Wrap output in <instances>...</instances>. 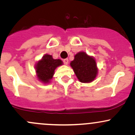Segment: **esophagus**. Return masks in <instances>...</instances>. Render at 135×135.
Masks as SVG:
<instances>
[{
  "mask_svg": "<svg viewBox=\"0 0 135 135\" xmlns=\"http://www.w3.org/2000/svg\"><path fill=\"white\" fill-rule=\"evenodd\" d=\"M63 63H64L65 65H67L68 63H69V60H68V58H66V59H64V60H63Z\"/></svg>",
  "mask_w": 135,
  "mask_h": 135,
  "instance_id": "esophagus-1",
  "label": "esophagus"
}]
</instances>
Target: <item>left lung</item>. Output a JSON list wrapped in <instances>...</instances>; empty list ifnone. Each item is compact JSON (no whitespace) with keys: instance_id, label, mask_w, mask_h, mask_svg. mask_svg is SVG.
Here are the masks:
<instances>
[{"instance_id":"left-lung-1","label":"left lung","mask_w":135,"mask_h":135,"mask_svg":"<svg viewBox=\"0 0 135 135\" xmlns=\"http://www.w3.org/2000/svg\"><path fill=\"white\" fill-rule=\"evenodd\" d=\"M70 66L80 82L91 83L96 78L98 69L97 63L93 57L84 52H80L75 55Z\"/></svg>"}]
</instances>
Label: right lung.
<instances>
[{"label":"right lung","mask_w":135,"mask_h":135,"mask_svg":"<svg viewBox=\"0 0 135 135\" xmlns=\"http://www.w3.org/2000/svg\"><path fill=\"white\" fill-rule=\"evenodd\" d=\"M62 63L61 60H55L51 55L44 56L41 61L37 63L35 67L38 79L43 83H49L52 78L56 68L61 65Z\"/></svg>","instance_id":"add662e5"}]
</instances>
